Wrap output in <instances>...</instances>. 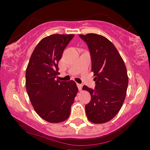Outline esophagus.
Instances as JSON below:
<instances>
[{
	"label": "esophagus",
	"instance_id": "34e87169",
	"mask_svg": "<svg viewBox=\"0 0 150 150\" xmlns=\"http://www.w3.org/2000/svg\"><path fill=\"white\" fill-rule=\"evenodd\" d=\"M77 87H78V89H79V91H81V90H82V85H81V84L77 83Z\"/></svg>",
	"mask_w": 150,
	"mask_h": 150
}]
</instances>
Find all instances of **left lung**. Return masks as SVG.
<instances>
[{"instance_id":"obj_1","label":"left lung","mask_w":150,"mask_h":150,"mask_svg":"<svg viewBox=\"0 0 150 150\" xmlns=\"http://www.w3.org/2000/svg\"><path fill=\"white\" fill-rule=\"evenodd\" d=\"M87 44L92 60L95 89L84 85L91 101L85 106L89 120L94 123L109 121L120 111L124 102L128 77L124 61L108 39L97 34H80Z\"/></svg>"}]
</instances>
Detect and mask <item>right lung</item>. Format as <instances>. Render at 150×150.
Segmentation results:
<instances>
[{
    "label": "right lung",
    "instance_id": "1",
    "mask_svg": "<svg viewBox=\"0 0 150 150\" xmlns=\"http://www.w3.org/2000/svg\"><path fill=\"white\" fill-rule=\"evenodd\" d=\"M74 34H52L39 42L26 70V89L34 110L49 123L68 119L78 89L73 80L59 81L58 62Z\"/></svg>",
    "mask_w": 150,
    "mask_h": 150
}]
</instances>
